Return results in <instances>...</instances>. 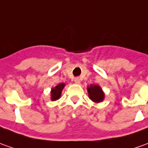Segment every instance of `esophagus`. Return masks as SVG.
<instances>
[{
	"label": "esophagus",
	"mask_w": 148,
	"mask_h": 148,
	"mask_svg": "<svg viewBox=\"0 0 148 148\" xmlns=\"http://www.w3.org/2000/svg\"><path fill=\"white\" fill-rule=\"evenodd\" d=\"M80 82H81V79H80V78H78V77H76V78H74V82H75V83H77V84H79V83H80Z\"/></svg>",
	"instance_id": "esophagus-1"
}]
</instances>
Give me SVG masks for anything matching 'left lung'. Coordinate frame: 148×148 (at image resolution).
<instances>
[{
  "instance_id": "1",
  "label": "left lung",
  "mask_w": 148,
  "mask_h": 148,
  "mask_svg": "<svg viewBox=\"0 0 148 148\" xmlns=\"http://www.w3.org/2000/svg\"><path fill=\"white\" fill-rule=\"evenodd\" d=\"M89 98L95 103L103 101L104 99V93L99 85H90L87 87Z\"/></svg>"
}]
</instances>
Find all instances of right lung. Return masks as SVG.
I'll list each match as a JSON object with an SVG mask.
<instances>
[{
    "instance_id": "obj_1",
    "label": "right lung",
    "mask_w": 148,
    "mask_h": 148,
    "mask_svg": "<svg viewBox=\"0 0 148 148\" xmlns=\"http://www.w3.org/2000/svg\"><path fill=\"white\" fill-rule=\"evenodd\" d=\"M65 87V83H60L55 87H53L51 91V99L52 100H57L61 95V91L63 90V88Z\"/></svg>"
}]
</instances>
